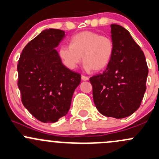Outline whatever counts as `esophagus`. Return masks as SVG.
<instances>
[{
    "mask_svg": "<svg viewBox=\"0 0 159 159\" xmlns=\"http://www.w3.org/2000/svg\"><path fill=\"white\" fill-rule=\"evenodd\" d=\"M81 79H82V80H83V81H86V80H89V77H88V76H81Z\"/></svg>",
    "mask_w": 159,
    "mask_h": 159,
    "instance_id": "34e87169",
    "label": "esophagus"
}]
</instances>
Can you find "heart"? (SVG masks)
Returning a JSON list of instances; mask_svg holds the SVG:
<instances>
[{"mask_svg": "<svg viewBox=\"0 0 159 159\" xmlns=\"http://www.w3.org/2000/svg\"><path fill=\"white\" fill-rule=\"evenodd\" d=\"M114 52L112 39L93 31H82L70 40V45H62L59 56L66 66L75 70L82 57L86 71H101L111 60Z\"/></svg>", "mask_w": 159, "mask_h": 159, "instance_id": "b5f03b06", "label": "heart"}]
</instances>
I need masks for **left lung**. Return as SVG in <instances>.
<instances>
[{
    "label": "left lung",
    "mask_w": 159,
    "mask_h": 159,
    "mask_svg": "<svg viewBox=\"0 0 159 159\" xmlns=\"http://www.w3.org/2000/svg\"><path fill=\"white\" fill-rule=\"evenodd\" d=\"M114 52L103 73L89 78L99 112L106 117L124 118L139 108L146 90L148 69L145 56L129 31L112 24Z\"/></svg>",
    "instance_id": "1"
}]
</instances>
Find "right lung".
<instances>
[{"instance_id":"1","label":"right lung","mask_w":159,"mask_h":159,"mask_svg":"<svg viewBox=\"0 0 159 159\" xmlns=\"http://www.w3.org/2000/svg\"><path fill=\"white\" fill-rule=\"evenodd\" d=\"M65 31H42L23 49L18 64V86L25 107L40 121L54 123L66 115L80 73L62 64L57 48Z\"/></svg>"}]
</instances>
